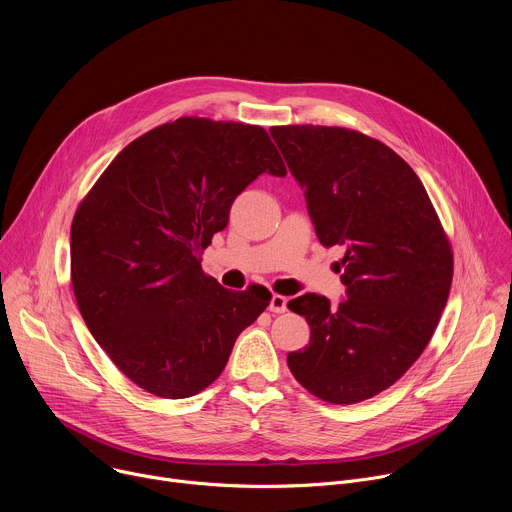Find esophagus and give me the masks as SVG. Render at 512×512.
Masks as SVG:
<instances>
[{"label":"esophagus","instance_id":"1","mask_svg":"<svg viewBox=\"0 0 512 512\" xmlns=\"http://www.w3.org/2000/svg\"><path fill=\"white\" fill-rule=\"evenodd\" d=\"M287 310V298L279 296V294H273L271 296V302H269V312L273 314H283Z\"/></svg>","mask_w":512,"mask_h":512}]
</instances>
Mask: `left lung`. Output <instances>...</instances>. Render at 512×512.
Here are the masks:
<instances>
[{
    "label": "left lung",
    "instance_id": "1",
    "mask_svg": "<svg viewBox=\"0 0 512 512\" xmlns=\"http://www.w3.org/2000/svg\"><path fill=\"white\" fill-rule=\"evenodd\" d=\"M269 133L304 188L320 243L344 249L346 300L304 294L287 304L310 324V344L289 352L287 367L322 401L371 399L431 340L450 296V241L417 174L379 139L324 125Z\"/></svg>",
    "mask_w": 512,
    "mask_h": 512
}]
</instances>
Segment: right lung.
<instances>
[{
  "label": "right lung",
  "instance_id": "obj_1",
  "mask_svg": "<svg viewBox=\"0 0 512 512\" xmlns=\"http://www.w3.org/2000/svg\"><path fill=\"white\" fill-rule=\"evenodd\" d=\"M263 172L287 174L263 127L180 117L131 141L79 204L72 289L87 328L137 387L164 399L200 393L269 306V291L225 289L200 265Z\"/></svg>",
  "mask_w": 512,
  "mask_h": 512
}]
</instances>
